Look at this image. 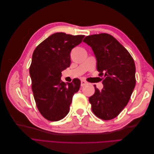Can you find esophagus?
<instances>
[{"label": "esophagus", "instance_id": "obj_1", "mask_svg": "<svg viewBox=\"0 0 154 154\" xmlns=\"http://www.w3.org/2000/svg\"><path fill=\"white\" fill-rule=\"evenodd\" d=\"M87 84H88V82H87L86 81L83 80H82L81 81V86L85 85H87Z\"/></svg>", "mask_w": 154, "mask_h": 154}]
</instances>
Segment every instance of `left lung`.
I'll list each match as a JSON object with an SVG mask.
<instances>
[{
  "instance_id": "obj_1",
  "label": "left lung",
  "mask_w": 154,
  "mask_h": 154,
  "mask_svg": "<svg viewBox=\"0 0 154 154\" xmlns=\"http://www.w3.org/2000/svg\"><path fill=\"white\" fill-rule=\"evenodd\" d=\"M83 41L92 48L99 76H103V88L100 91L94 85V94L88 99L92 110L101 119H114L128 103L136 85L134 61L128 51L110 35H92Z\"/></svg>"
}]
</instances>
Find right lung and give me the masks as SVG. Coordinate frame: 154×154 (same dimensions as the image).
Returning a JSON list of instances; mask_svg holds the SVG:
<instances>
[{
  "label": "right lung",
  "instance_id": "obj_1",
  "mask_svg": "<svg viewBox=\"0 0 154 154\" xmlns=\"http://www.w3.org/2000/svg\"><path fill=\"white\" fill-rule=\"evenodd\" d=\"M84 35L57 32L49 36L35 49L29 67L32 91L40 114L57 122L69 113L72 96L80 87V80H61L62 72L71 64V50L81 44Z\"/></svg>",
  "mask_w": 154,
  "mask_h": 154
}]
</instances>
